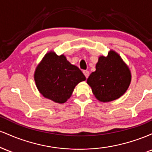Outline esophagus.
Instances as JSON below:
<instances>
[{
    "label": "esophagus",
    "instance_id": "esophagus-1",
    "mask_svg": "<svg viewBox=\"0 0 152 152\" xmlns=\"http://www.w3.org/2000/svg\"><path fill=\"white\" fill-rule=\"evenodd\" d=\"M83 74H84V76H86V78H88V76H89V72H88V71H83Z\"/></svg>",
    "mask_w": 152,
    "mask_h": 152
}]
</instances>
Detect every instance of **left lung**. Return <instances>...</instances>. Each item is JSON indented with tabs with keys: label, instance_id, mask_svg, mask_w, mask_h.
Returning a JSON list of instances; mask_svg holds the SVG:
<instances>
[{
	"label": "left lung",
	"instance_id": "1",
	"mask_svg": "<svg viewBox=\"0 0 152 152\" xmlns=\"http://www.w3.org/2000/svg\"><path fill=\"white\" fill-rule=\"evenodd\" d=\"M131 72L121 57L114 50L100 56L96 71L87 79L92 92L100 102H109L121 97L129 88Z\"/></svg>",
	"mask_w": 152,
	"mask_h": 152
}]
</instances>
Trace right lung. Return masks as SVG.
Instances as JSON below:
<instances>
[{"label":"right lung","instance_id":"obj_1","mask_svg":"<svg viewBox=\"0 0 152 152\" xmlns=\"http://www.w3.org/2000/svg\"><path fill=\"white\" fill-rule=\"evenodd\" d=\"M34 79L38 91L54 102H66L75 86L86 77L77 66L72 65L64 55L47 53L36 68Z\"/></svg>","mask_w":152,"mask_h":152}]
</instances>
